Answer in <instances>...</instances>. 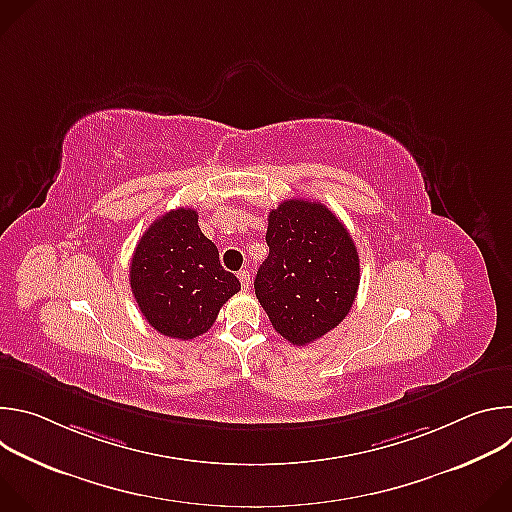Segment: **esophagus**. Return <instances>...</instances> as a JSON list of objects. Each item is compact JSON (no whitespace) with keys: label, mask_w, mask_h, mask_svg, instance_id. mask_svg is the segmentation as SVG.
Returning a JSON list of instances; mask_svg holds the SVG:
<instances>
[{"label":"esophagus","mask_w":512,"mask_h":512,"mask_svg":"<svg viewBox=\"0 0 512 512\" xmlns=\"http://www.w3.org/2000/svg\"><path fill=\"white\" fill-rule=\"evenodd\" d=\"M237 277H239V281H241V287H243V289H249V285H251V273H249L247 269H241V271L237 273Z\"/></svg>","instance_id":"esophagus-1"}]
</instances>
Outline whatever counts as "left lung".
<instances>
[{"label":"left lung","mask_w":512,"mask_h":512,"mask_svg":"<svg viewBox=\"0 0 512 512\" xmlns=\"http://www.w3.org/2000/svg\"><path fill=\"white\" fill-rule=\"evenodd\" d=\"M269 255L255 296L273 328L296 346L312 344L350 312L360 283L354 241L322 202L283 200L269 212Z\"/></svg>","instance_id":"8db88e82"}]
</instances>
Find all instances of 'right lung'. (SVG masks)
Instances as JSON below:
<instances>
[{"mask_svg": "<svg viewBox=\"0 0 512 512\" xmlns=\"http://www.w3.org/2000/svg\"><path fill=\"white\" fill-rule=\"evenodd\" d=\"M139 312L160 334L192 340L214 324L221 306L241 289L218 261L216 245L198 227V212L176 208L156 218L129 265Z\"/></svg>", "mask_w": 512, "mask_h": 512, "instance_id": "1", "label": "right lung"}]
</instances>
